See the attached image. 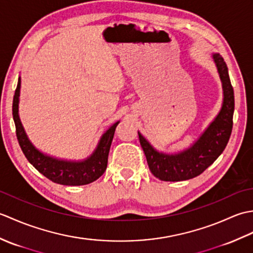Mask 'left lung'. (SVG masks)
<instances>
[{"label":"left lung","mask_w":253,"mask_h":253,"mask_svg":"<svg viewBox=\"0 0 253 253\" xmlns=\"http://www.w3.org/2000/svg\"><path fill=\"white\" fill-rule=\"evenodd\" d=\"M212 56L222 82L224 99L221 111L198 140L184 151L166 154L157 151L138 131L149 169L161 180L181 181L199 176L214 163L227 146L233 129L234 89L224 58L218 53H214Z\"/></svg>","instance_id":"1"}]
</instances>
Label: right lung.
Segmentation results:
<instances>
[{"mask_svg":"<svg viewBox=\"0 0 253 253\" xmlns=\"http://www.w3.org/2000/svg\"><path fill=\"white\" fill-rule=\"evenodd\" d=\"M19 90L20 78H18L17 88L15 90L13 99V118L18 143L29 163L46 178L56 184L65 186L87 185L103 175L107 166V158H109L115 128L120 122H116L103 133L94 152L84 161L72 162V161L54 159L37 150L27 137L18 115Z\"/></svg>","mask_w":253,"mask_h":253,"instance_id":"add662e5","label":"right lung"}]
</instances>
